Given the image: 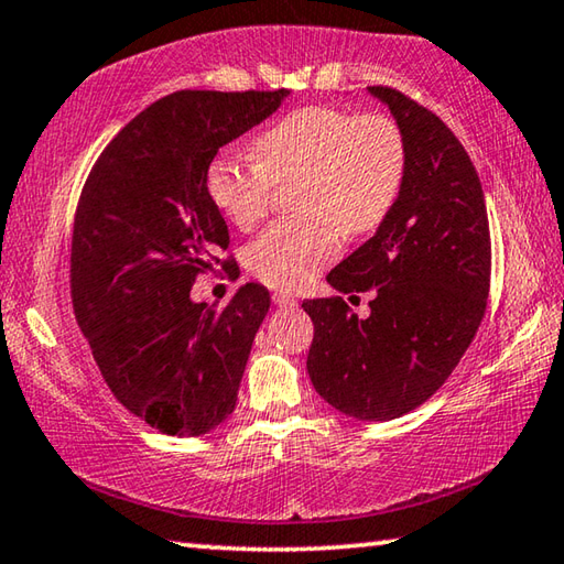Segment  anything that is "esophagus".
<instances>
[{
    "mask_svg": "<svg viewBox=\"0 0 564 564\" xmlns=\"http://www.w3.org/2000/svg\"><path fill=\"white\" fill-rule=\"evenodd\" d=\"M273 303L279 305V308H295V305H299V301L289 293H273Z\"/></svg>",
    "mask_w": 564,
    "mask_h": 564,
    "instance_id": "34e87169",
    "label": "esophagus"
}]
</instances>
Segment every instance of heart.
<instances>
[{
  "mask_svg": "<svg viewBox=\"0 0 564 564\" xmlns=\"http://www.w3.org/2000/svg\"><path fill=\"white\" fill-rule=\"evenodd\" d=\"M256 161L221 156L208 166L206 191L236 228L269 214L273 184L301 178L303 218L273 224L248 246V269L281 291H299L338 256V228L366 236L386 221L408 166L405 137L386 113L305 107L253 139Z\"/></svg>",
  "mask_w": 564,
  "mask_h": 564,
  "instance_id": "b5f03b06",
  "label": "heart"
}]
</instances>
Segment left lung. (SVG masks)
<instances>
[{
	"label": "left lung",
	"mask_w": 564,
	"mask_h": 564,
	"mask_svg": "<svg viewBox=\"0 0 564 564\" xmlns=\"http://www.w3.org/2000/svg\"><path fill=\"white\" fill-rule=\"evenodd\" d=\"M405 137L400 196L373 238L328 273L340 293L376 289L370 316L333 299L303 301L313 321L316 393L358 420L423 405L470 348L488 308L490 226L485 194L455 133L403 91L368 87Z\"/></svg>",
	"instance_id": "8db88e82"
}]
</instances>
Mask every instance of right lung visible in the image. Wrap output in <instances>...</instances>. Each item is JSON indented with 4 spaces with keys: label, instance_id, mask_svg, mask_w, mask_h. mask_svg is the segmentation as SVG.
I'll use <instances>...</instances> for the list:
<instances>
[{
    "label": "right lung",
    "instance_id": "right-lung-1",
    "mask_svg": "<svg viewBox=\"0 0 564 564\" xmlns=\"http://www.w3.org/2000/svg\"><path fill=\"white\" fill-rule=\"evenodd\" d=\"M289 91H196L133 117L91 166L72 234V305L119 403L166 435H204L234 413L271 295L246 283L226 308L191 301L228 248L206 191L218 149Z\"/></svg>",
    "mask_w": 564,
    "mask_h": 564
}]
</instances>
